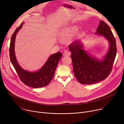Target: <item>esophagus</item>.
Here are the masks:
<instances>
[{
	"label": "esophagus",
	"mask_w": 124,
	"mask_h": 124,
	"mask_svg": "<svg viewBox=\"0 0 124 124\" xmlns=\"http://www.w3.org/2000/svg\"><path fill=\"white\" fill-rule=\"evenodd\" d=\"M70 55V53L68 51H65L63 53V56H69Z\"/></svg>",
	"instance_id": "34e87169"
}]
</instances>
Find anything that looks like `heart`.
Here are the masks:
<instances>
[{"label":"heart","mask_w":124,"mask_h":124,"mask_svg":"<svg viewBox=\"0 0 124 124\" xmlns=\"http://www.w3.org/2000/svg\"><path fill=\"white\" fill-rule=\"evenodd\" d=\"M77 28L76 27H72L71 28H69L65 30L62 34V37H66L70 35V33L73 31H75L77 30Z\"/></svg>","instance_id":"b5f03b06"}]
</instances>
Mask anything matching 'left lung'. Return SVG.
I'll return each mask as SVG.
<instances>
[{
  "label": "left lung",
  "mask_w": 124,
  "mask_h": 124,
  "mask_svg": "<svg viewBox=\"0 0 124 124\" xmlns=\"http://www.w3.org/2000/svg\"><path fill=\"white\" fill-rule=\"evenodd\" d=\"M95 34L105 37L109 42L108 51L101 60L90 56L83 49L80 41H74L68 46L74 75L83 84H92L105 79L111 72L116 54L115 38L105 22L100 21Z\"/></svg>",
  "instance_id": "left-lung-1"
}]
</instances>
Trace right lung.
I'll use <instances>...</instances> for the list:
<instances>
[{
	"mask_svg": "<svg viewBox=\"0 0 124 124\" xmlns=\"http://www.w3.org/2000/svg\"><path fill=\"white\" fill-rule=\"evenodd\" d=\"M22 23L12 34L9 47L10 61L21 81L26 85L33 88H40L47 85L54 77L59 61L62 57L60 52L51 55L43 67L37 71L30 72L23 69L16 59L15 52V44L16 35L22 27Z\"/></svg>",
	"mask_w": 124,
	"mask_h": 124,
	"instance_id": "add662e5",
	"label": "right lung"
}]
</instances>
